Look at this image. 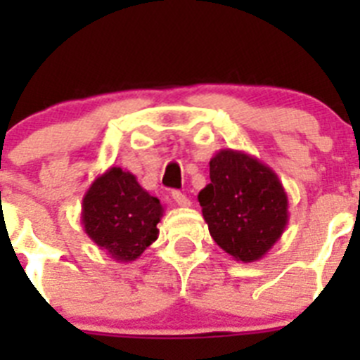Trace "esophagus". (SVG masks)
<instances>
[{"instance_id":"esophagus-1","label":"esophagus","mask_w":360,"mask_h":360,"mask_svg":"<svg viewBox=\"0 0 360 360\" xmlns=\"http://www.w3.org/2000/svg\"><path fill=\"white\" fill-rule=\"evenodd\" d=\"M173 200L176 205H180V207H189L191 205V200L187 198L184 193H180V191H173Z\"/></svg>"}]
</instances>
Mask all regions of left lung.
<instances>
[{
	"label": "left lung",
	"mask_w": 360,
	"mask_h": 360,
	"mask_svg": "<svg viewBox=\"0 0 360 360\" xmlns=\"http://www.w3.org/2000/svg\"><path fill=\"white\" fill-rule=\"evenodd\" d=\"M211 184L198 193L212 240L236 262L262 259L288 225V196L259 158L219 149L209 162Z\"/></svg>",
	"instance_id": "8db88e82"
}]
</instances>
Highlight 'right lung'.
I'll return each instance as SVG.
<instances>
[{"instance_id": "add662e5", "label": "right lung", "mask_w": 360, "mask_h": 360, "mask_svg": "<svg viewBox=\"0 0 360 360\" xmlns=\"http://www.w3.org/2000/svg\"><path fill=\"white\" fill-rule=\"evenodd\" d=\"M162 216L160 200L149 195L135 174L115 165L98 174L82 196L84 232L119 263L135 262L157 240Z\"/></svg>"}]
</instances>
